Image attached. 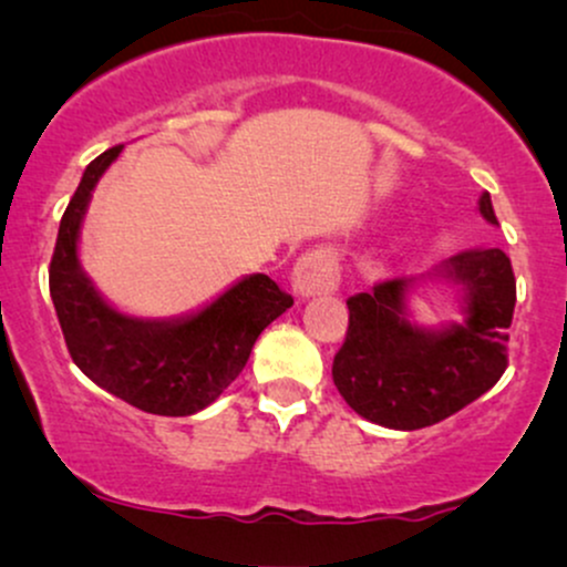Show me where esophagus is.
I'll return each instance as SVG.
<instances>
[{"label": "esophagus", "mask_w": 567, "mask_h": 567, "mask_svg": "<svg viewBox=\"0 0 567 567\" xmlns=\"http://www.w3.org/2000/svg\"><path fill=\"white\" fill-rule=\"evenodd\" d=\"M290 285L301 298L336 292L338 285H341V269H338L336 252L328 250V247H317V250L306 252L292 266Z\"/></svg>", "instance_id": "obj_1"}]
</instances>
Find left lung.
Masks as SVG:
<instances>
[{
	"label": "left lung",
	"instance_id": "8db88e82",
	"mask_svg": "<svg viewBox=\"0 0 567 567\" xmlns=\"http://www.w3.org/2000/svg\"><path fill=\"white\" fill-rule=\"evenodd\" d=\"M480 213L498 224L491 194ZM432 277L458 285L466 320L442 330L408 320L419 279L394 277L351 296L349 328L333 360V381L362 419L386 429H424L483 396L506 370V341L517 301L512 261L498 247L447 258Z\"/></svg>",
	"mask_w": 567,
	"mask_h": 567
}]
</instances>
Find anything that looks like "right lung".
I'll list each match as a JSON object with an SVG mask.
<instances>
[{
	"mask_svg": "<svg viewBox=\"0 0 567 567\" xmlns=\"http://www.w3.org/2000/svg\"><path fill=\"white\" fill-rule=\"evenodd\" d=\"M122 146L84 171L58 229L50 261V298L74 365L127 405L154 415L199 413L243 373L266 324L292 306L275 279L250 275L181 320H138L116 311L93 288L76 256L93 188Z\"/></svg>",
	"mask_w": 567,
	"mask_h": 567,
	"instance_id": "add662e5",
	"label": "right lung"
}]
</instances>
